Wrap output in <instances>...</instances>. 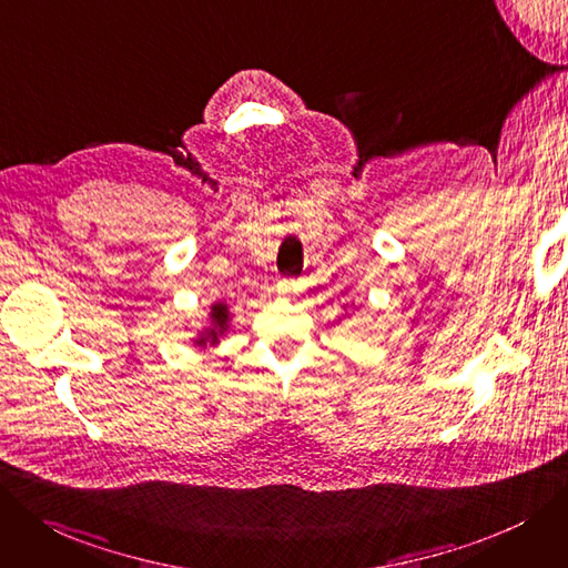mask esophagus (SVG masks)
<instances>
[{
    "instance_id": "obj_1",
    "label": "esophagus",
    "mask_w": 568,
    "mask_h": 568,
    "mask_svg": "<svg viewBox=\"0 0 568 568\" xmlns=\"http://www.w3.org/2000/svg\"><path fill=\"white\" fill-rule=\"evenodd\" d=\"M298 291V284L293 282V280H280L277 282V293L280 296H291V293H296Z\"/></svg>"
}]
</instances>
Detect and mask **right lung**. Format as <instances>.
Here are the masks:
<instances>
[{
  "label": "right lung",
  "instance_id": "obj_1",
  "mask_svg": "<svg viewBox=\"0 0 568 568\" xmlns=\"http://www.w3.org/2000/svg\"><path fill=\"white\" fill-rule=\"evenodd\" d=\"M212 328H205L200 333V337L195 339L197 347H207V345H216L219 335L229 328V305L216 303L212 305Z\"/></svg>",
  "mask_w": 568,
  "mask_h": 568
}]
</instances>
